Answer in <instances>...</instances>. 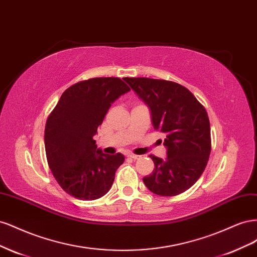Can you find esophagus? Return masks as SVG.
Returning <instances> with one entry per match:
<instances>
[{
	"mask_svg": "<svg viewBox=\"0 0 257 257\" xmlns=\"http://www.w3.org/2000/svg\"><path fill=\"white\" fill-rule=\"evenodd\" d=\"M127 158L133 159V160H137V159H139V155H136V154H133V153H130V154H127Z\"/></svg>",
	"mask_w": 257,
	"mask_h": 257,
	"instance_id": "esophagus-1",
	"label": "esophagus"
}]
</instances>
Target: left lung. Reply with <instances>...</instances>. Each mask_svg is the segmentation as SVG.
Instances as JSON below:
<instances>
[{
  "instance_id": "8db88e82",
  "label": "left lung",
  "mask_w": 257,
  "mask_h": 257,
  "mask_svg": "<svg viewBox=\"0 0 257 257\" xmlns=\"http://www.w3.org/2000/svg\"><path fill=\"white\" fill-rule=\"evenodd\" d=\"M149 107L154 130L166 135L165 160L150 155L152 174L143 178L160 196L189 190L204 173L211 151L210 122L205 107L183 85L151 78H124Z\"/></svg>"
}]
</instances>
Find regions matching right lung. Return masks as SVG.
<instances>
[{"instance_id":"1","label":"right lung","mask_w":257,"mask_h":257,"mask_svg":"<svg viewBox=\"0 0 257 257\" xmlns=\"http://www.w3.org/2000/svg\"><path fill=\"white\" fill-rule=\"evenodd\" d=\"M131 89L120 78L99 77L64 91L45 126L49 168L69 195L94 200L110 190L124 155L105 154L93 139L111 104Z\"/></svg>"}]
</instances>
